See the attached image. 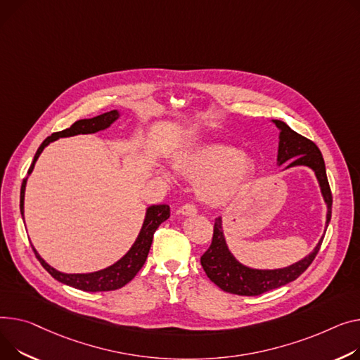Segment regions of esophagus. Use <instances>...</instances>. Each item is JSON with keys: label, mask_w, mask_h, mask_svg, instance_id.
I'll use <instances>...</instances> for the list:
<instances>
[{"label": "esophagus", "mask_w": 360, "mask_h": 360, "mask_svg": "<svg viewBox=\"0 0 360 360\" xmlns=\"http://www.w3.org/2000/svg\"><path fill=\"white\" fill-rule=\"evenodd\" d=\"M197 207L193 204V202H186V204H184L182 207H181V212L184 214V215H194V214H197Z\"/></svg>", "instance_id": "34e87169"}]
</instances>
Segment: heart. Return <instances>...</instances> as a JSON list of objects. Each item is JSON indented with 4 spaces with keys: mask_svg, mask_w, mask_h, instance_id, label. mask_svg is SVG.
<instances>
[{
    "mask_svg": "<svg viewBox=\"0 0 360 360\" xmlns=\"http://www.w3.org/2000/svg\"><path fill=\"white\" fill-rule=\"evenodd\" d=\"M174 166L188 178H201L200 197L211 205L224 204L240 194L253 171V162L246 153L215 143L178 156Z\"/></svg>",
    "mask_w": 360,
    "mask_h": 360,
    "instance_id": "heart-1",
    "label": "heart"
}]
</instances>
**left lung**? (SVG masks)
Returning a JSON list of instances; mask_svg holds the SVG:
<instances>
[{
	"mask_svg": "<svg viewBox=\"0 0 360 360\" xmlns=\"http://www.w3.org/2000/svg\"><path fill=\"white\" fill-rule=\"evenodd\" d=\"M276 127L281 130L279 134V149H278V162L279 165L286 160H291L288 167L297 165L309 166L316 172V176L320 182L321 193L324 201L327 204V226L331 219V189L328 185L326 165L323 155L314 141L298 134L291 127L286 126L281 120H274ZM323 238L307 257L297 262L295 265H291L283 269L275 271H259L250 269L238 263L226 246V240L221 229V219L214 221L212 240L207 252L201 256V265L207 276L221 288L224 292L236 294V295H246L255 297L262 295L271 290L279 288L282 285L295 281L301 274L307 271V268L316 259Z\"/></svg>",
	"mask_w": 360,
	"mask_h": 360,
	"instance_id": "left-lung-1",
	"label": "left lung"
}]
</instances>
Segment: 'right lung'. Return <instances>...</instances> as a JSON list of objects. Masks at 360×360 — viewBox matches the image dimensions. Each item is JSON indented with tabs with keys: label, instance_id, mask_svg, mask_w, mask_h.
I'll return each instance as SVG.
<instances>
[{
	"label": "right lung",
	"instance_id": "obj_1",
	"mask_svg": "<svg viewBox=\"0 0 360 360\" xmlns=\"http://www.w3.org/2000/svg\"><path fill=\"white\" fill-rule=\"evenodd\" d=\"M118 112L117 111H110V112H104L101 115H97L94 118H84V120H78L74 124H72L69 129L62 130V131H56L52 136H49L47 139H44V141L40 145V148L37 149L33 163L29 167V175L32 174L34 163L37 160V158L40 156L41 150L49 145L51 141L59 139V137H69V136H77V134H91V133H101L104 130H107L115 120L118 118ZM26 182L27 178L22 179L21 184V191H20V211L21 215L24 212V191H26ZM171 215V208L169 205L166 204H160V205H152L148 208L146 212V219L145 223H143V227L139 233L137 240L134 242V245L131 246V249L127 252V255H124L122 259H120L117 263H114L112 266L94 272V274H62L56 269H53L52 266L47 265V263L39 256V253L33 249L36 257L39 259V262L41 263V266L49 272L56 281L66 283L69 286H74L77 290H82L86 292H103V291H112V290H118L124 286L127 282H130L136 274L141 269V266L145 265V262L148 259L150 246H152V240H153V234L156 231V229L165 221L169 219Z\"/></svg>",
	"mask_w": 360,
	"mask_h": 360
}]
</instances>
